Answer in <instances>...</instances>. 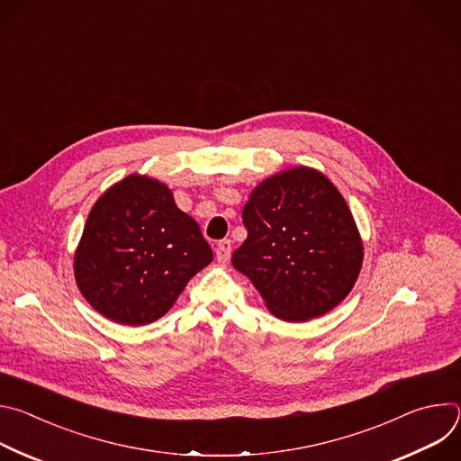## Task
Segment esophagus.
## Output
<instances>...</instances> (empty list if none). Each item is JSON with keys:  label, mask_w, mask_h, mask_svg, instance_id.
<instances>
[{"label": "esophagus", "mask_w": 461, "mask_h": 461, "mask_svg": "<svg viewBox=\"0 0 461 461\" xmlns=\"http://www.w3.org/2000/svg\"><path fill=\"white\" fill-rule=\"evenodd\" d=\"M215 255L219 262H228L231 257V240L230 239H222L217 248H215Z\"/></svg>", "instance_id": "esophagus-1"}]
</instances>
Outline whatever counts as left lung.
Returning <instances> with one entry per match:
<instances>
[{"label":"left lung","mask_w":461,"mask_h":461,"mask_svg":"<svg viewBox=\"0 0 461 461\" xmlns=\"http://www.w3.org/2000/svg\"><path fill=\"white\" fill-rule=\"evenodd\" d=\"M248 237L231 265L290 322L321 317L354 288L363 242L338 187L312 167L260 182L242 210Z\"/></svg>","instance_id":"1"}]
</instances>
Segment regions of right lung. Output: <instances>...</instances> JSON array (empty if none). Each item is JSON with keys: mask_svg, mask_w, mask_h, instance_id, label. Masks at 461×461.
<instances>
[{"mask_svg": "<svg viewBox=\"0 0 461 461\" xmlns=\"http://www.w3.org/2000/svg\"><path fill=\"white\" fill-rule=\"evenodd\" d=\"M212 260L199 224L176 208L169 187L129 175L93 206L75 253V277L104 317L140 326L160 319Z\"/></svg>", "mask_w": 461, "mask_h": 461, "instance_id": "1", "label": "right lung"}]
</instances>
